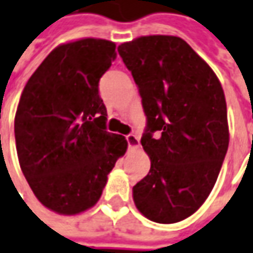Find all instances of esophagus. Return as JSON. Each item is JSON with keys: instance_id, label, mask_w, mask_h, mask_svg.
Segmentation results:
<instances>
[{"instance_id": "obj_1", "label": "esophagus", "mask_w": 253, "mask_h": 253, "mask_svg": "<svg viewBox=\"0 0 253 253\" xmlns=\"http://www.w3.org/2000/svg\"><path fill=\"white\" fill-rule=\"evenodd\" d=\"M127 144H128V148H138L140 147V138L134 134H128L126 135Z\"/></svg>"}]
</instances>
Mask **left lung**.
I'll use <instances>...</instances> for the list:
<instances>
[{
  "label": "left lung",
  "mask_w": 253,
  "mask_h": 253,
  "mask_svg": "<svg viewBox=\"0 0 253 253\" xmlns=\"http://www.w3.org/2000/svg\"><path fill=\"white\" fill-rule=\"evenodd\" d=\"M118 52L147 116L141 145L151 169L133 187L134 204L156 223L184 220L209 197L227 152L224 91L211 66L176 36L138 37Z\"/></svg>",
  "instance_id": "8db88e82"
}]
</instances>
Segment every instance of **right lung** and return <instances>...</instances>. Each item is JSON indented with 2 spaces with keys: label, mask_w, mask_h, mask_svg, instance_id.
<instances>
[{
  "label": "right lung",
  "mask_w": 253,
  "mask_h": 253,
  "mask_svg": "<svg viewBox=\"0 0 253 253\" xmlns=\"http://www.w3.org/2000/svg\"><path fill=\"white\" fill-rule=\"evenodd\" d=\"M115 42L82 39L52 49L19 99L15 140L20 169L42 205L77 214L101 198L127 141L106 131L98 83L116 58Z\"/></svg>",
  "instance_id": "add662e5"
}]
</instances>
